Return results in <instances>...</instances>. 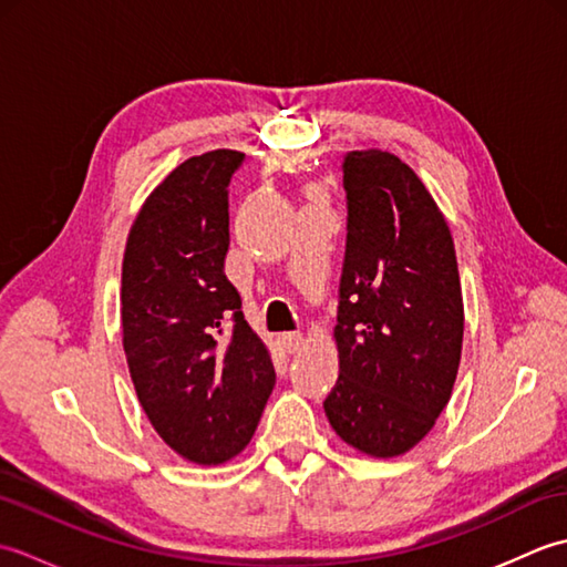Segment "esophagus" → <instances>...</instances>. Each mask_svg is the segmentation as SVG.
<instances>
[{
  "instance_id": "1",
  "label": "esophagus",
  "mask_w": 567,
  "mask_h": 567,
  "mask_svg": "<svg viewBox=\"0 0 567 567\" xmlns=\"http://www.w3.org/2000/svg\"><path fill=\"white\" fill-rule=\"evenodd\" d=\"M277 343L282 346V351L285 353H297L299 348H302V343H305V336L299 333V331H287V333H280L277 336Z\"/></svg>"
}]
</instances>
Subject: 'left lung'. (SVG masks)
<instances>
[{"instance_id": "obj_1", "label": "left lung", "mask_w": 567, "mask_h": 567, "mask_svg": "<svg viewBox=\"0 0 567 567\" xmlns=\"http://www.w3.org/2000/svg\"><path fill=\"white\" fill-rule=\"evenodd\" d=\"M339 380L323 412L360 453L394 457L426 436L461 365L463 295L453 238L416 173L388 151L343 158Z\"/></svg>"}]
</instances>
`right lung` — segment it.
<instances>
[{
  "label": "right lung",
  "instance_id": "add662e5",
  "mask_svg": "<svg viewBox=\"0 0 567 567\" xmlns=\"http://www.w3.org/2000/svg\"><path fill=\"white\" fill-rule=\"evenodd\" d=\"M246 155L209 151L151 192L128 231L122 333L138 402L185 461L246 449L275 388L268 348L226 280L228 183Z\"/></svg>",
  "mask_w": 567,
  "mask_h": 567
}]
</instances>
